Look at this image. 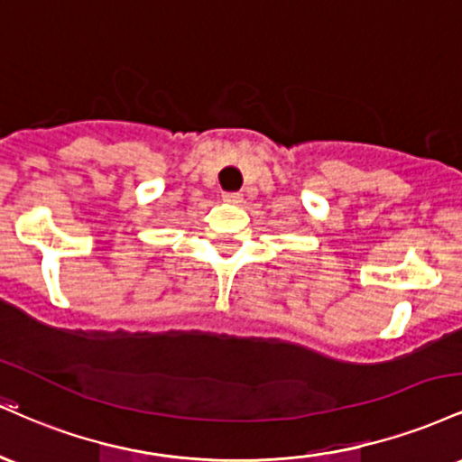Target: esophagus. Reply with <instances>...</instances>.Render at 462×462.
Here are the masks:
<instances>
[{"mask_svg": "<svg viewBox=\"0 0 462 462\" xmlns=\"http://www.w3.org/2000/svg\"><path fill=\"white\" fill-rule=\"evenodd\" d=\"M224 199L230 201V204H241L243 193H224Z\"/></svg>", "mask_w": 462, "mask_h": 462, "instance_id": "obj_1", "label": "esophagus"}]
</instances>
